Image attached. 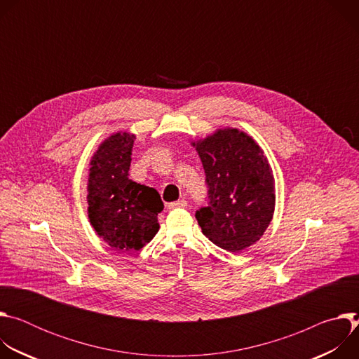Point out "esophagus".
I'll return each mask as SVG.
<instances>
[{
	"instance_id": "1",
	"label": "esophagus",
	"mask_w": 359,
	"mask_h": 359,
	"mask_svg": "<svg viewBox=\"0 0 359 359\" xmlns=\"http://www.w3.org/2000/svg\"><path fill=\"white\" fill-rule=\"evenodd\" d=\"M187 206V201L184 200H177V201H172L168 204V209L173 210V209H184Z\"/></svg>"
}]
</instances>
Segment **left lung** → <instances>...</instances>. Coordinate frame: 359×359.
<instances>
[{
    "mask_svg": "<svg viewBox=\"0 0 359 359\" xmlns=\"http://www.w3.org/2000/svg\"><path fill=\"white\" fill-rule=\"evenodd\" d=\"M191 144L209 187L197 223L216 245L240 252L259 241L273 220L276 186L269 161L257 142L236 128L217 129Z\"/></svg>",
    "mask_w": 359,
    "mask_h": 359,
    "instance_id": "8db88e82",
    "label": "left lung"
}]
</instances>
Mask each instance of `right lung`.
Returning <instances> with one entry per match:
<instances>
[{"label":"right lung","instance_id":"right-lung-1","mask_svg":"<svg viewBox=\"0 0 359 359\" xmlns=\"http://www.w3.org/2000/svg\"><path fill=\"white\" fill-rule=\"evenodd\" d=\"M136 136L116 132L93 153L88 177V217L96 234L118 251L140 250L159 231L163 201L153 187L129 179Z\"/></svg>","mask_w":359,"mask_h":359}]
</instances>
